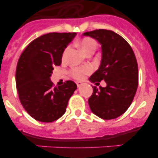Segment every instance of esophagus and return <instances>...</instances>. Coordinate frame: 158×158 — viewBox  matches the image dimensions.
<instances>
[{
	"mask_svg": "<svg viewBox=\"0 0 158 158\" xmlns=\"http://www.w3.org/2000/svg\"><path fill=\"white\" fill-rule=\"evenodd\" d=\"M76 83H77V85L78 88L81 87V86L82 85H83V83H82V82H81V81H77Z\"/></svg>",
	"mask_w": 158,
	"mask_h": 158,
	"instance_id": "obj_1",
	"label": "esophagus"
}]
</instances>
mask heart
I'll list each match as a JSON object with an SVG mask.
<instances>
[{
	"mask_svg": "<svg viewBox=\"0 0 158 158\" xmlns=\"http://www.w3.org/2000/svg\"><path fill=\"white\" fill-rule=\"evenodd\" d=\"M79 46H80L81 51H83L84 54L89 52V51H95L96 49L97 44H96V41L90 39V38H85L79 42ZM69 47H67L63 53V57L65 56V54L67 52L69 51ZM93 69L91 66L89 65H86V66H82V67H76L72 69V75L73 77L78 80H81L85 76L86 74H89L92 72Z\"/></svg>",
	"mask_w": 158,
	"mask_h": 158,
	"instance_id": "heart-1",
	"label": "heart"
}]
</instances>
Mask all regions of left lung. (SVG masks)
<instances>
[{
    "instance_id": "8db88e82",
    "label": "left lung",
    "mask_w": 158,
    "mask_h": 158,
    "mask_svg": "<svg viewBox=\"0 0 158 158\" xmlns=\"http://www.w3.org/2000/svg\"><path fill=\"white\" fill-rule=\"evenodd\" d=\"M101 45L99 69L89 77L93 83L104 80V88H93L89 99L92 112L103 119L123 115L131 104L139 85V70L135 53L122 36L112 31L99 29L83 33Z\"/></svg>"
}]
</instances>
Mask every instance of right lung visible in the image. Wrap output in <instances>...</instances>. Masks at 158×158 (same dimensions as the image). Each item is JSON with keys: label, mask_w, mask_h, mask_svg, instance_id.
Returning a JSON list of instances; mask_svg holds the SVG:
<instances>
[{"label": "right lung", "mask_w": 158, "mask_h": 158, "mask_svg": "<svg viewBox=\"0 0 158 158\" xmlns=\"http://www.w3.org/2000/svg\"><path fill=\"white\" fill-rule=\"evenodd\" d=\"M75 36V32L43 35L29 43L19 57L16 71L19 98L36 120L51 123L62 116L77 89L72 81L54 88L51 80L54 67L61 65L62 54Z\"/></svg>", "instance_id": "right-lung-1"}]
</instances>
